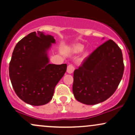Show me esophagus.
<instances>
[{
  "label": "esophagus",
  "instance_id": "esophagus-1",
  "mask_svg": "<svg viewBox=\"0 0 135 135\" xmlns=\"http://www.w3.org/2000/svg\"><path fill=\"white\" fill-rule=\"evenodd\" d=\"M74 69H75V68H74V66L72 65V64H70L68 65V67H67V72L69 73V74H72V73L74 72Z\"/></svg>",
  "mask_w": 135,
  "mask_h": 135
}]
</instances>
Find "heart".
<instances>
[{
	"label": "heart",
	"instance_id": "heart-1",
	"mask_svg": "<svg viewBox=\"0 0 135 135\" xmlns=\"http://www.w3.org/2000/svg\"><path fill=\"white\" fill-rule=\"evenodd\" d=\"M84 49V46L82 44H76L73 47V51L75 52H80L83 51Z\"/></svg>",
	"mask_w": 135,
	"mask_h": 135
}]
</instances>
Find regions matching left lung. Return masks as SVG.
Listing matches in <instances>:
<instances>
[{"label": "left lung", "mask_w": 135, "mask_h": 135, "mask_svg": "<svg viewBox=\"0 0 135 135\" xmlns=\"http://www.w3.org/2000/svg\"><path fill=\"white\" fill-rule=\"evenodd\" d=\"M124 65L121 49L110 39L98 47L74 72L73 93L77 101L95 105L114 93Z\"/></svg>", "instance_id": "obj_1"}]
</instances>
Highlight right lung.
<instances>
[{
	"mask_svg": "<svg viewBox=\"0 0 135 135\" xmlns=\"http://www.w3.org/2000/svg\"><path fill=\"white\" fill-rule=\"evenodd\" d=\"M55 43L50 35L38 31L17 43L9 63L14 90L25 103L40 106L51 100L55 86L66 70V64H49L47 51Z\"/></svg>",
	"mask_w": 135,
	"mask_h": 135,
	"instance_id": "obj_1",
	"label": "right lung"
}]
</instances>
